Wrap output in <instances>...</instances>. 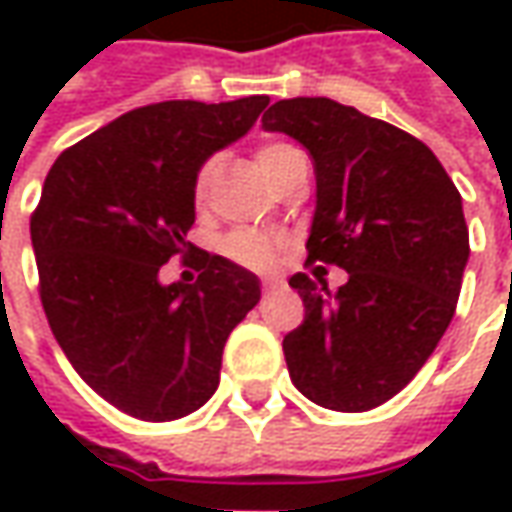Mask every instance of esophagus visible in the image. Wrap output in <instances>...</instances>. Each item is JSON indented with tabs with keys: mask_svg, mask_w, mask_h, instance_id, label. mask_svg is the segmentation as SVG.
<instances>
[{
	"mask_svg": "<svg viewBox=\"0 0 512 512\" xmlns=\"http://www.w3.org/2000/svg\"><path fill=\"white\" fill-rule=\"evenodd\" d=\"M276 287H282V279L279 276H267L265 282H262V293H273Z\"/></svg>",
	"mask_w": 512,
	"mask_h": 512,
	"instance_id": "1",
	"label": "esophagus"
}]
</instances>
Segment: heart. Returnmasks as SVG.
<instances>
[{
  "label": "heart",
  "mask_w": 512,
  "mask_h": 512,
  "mask_svg": "<svg viewBox=\"0 0 512 512\" xmlns=\"http://www.w3.org/2000/svg\"><path fill=\"white\" fill-rule=\"evenodd\" d=\"M290 150L296 148H290L285 142H265L262 148L256 150V162H259L262 173H267ZM210 176H213V159L202 162L199 170H196V176H193V202H196V207L205 205ZM279 247H282V242L276 236H267L262 230L242 227V230L227 233L225 242H222V253H225L230 262L247 267V270H267V267H273V262H276Z\"/></svg>",
  "instance_id": "obj_1"
}]
</instances>
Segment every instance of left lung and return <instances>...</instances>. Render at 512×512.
<instances>
[{
  "label": "left lung",
  "mask_w": 512,
  "mask_h": 512,
  "mask_svg": "<svg viewBox=\"0 0 512 512\" xmlns=\"http://www.w3.org/2000/svg\"><path fill=\"white\" fill-rule=\"evenodd\" d=\"M262 125L313 159L307 262L347 270L336 293L290 276L305 302L282 342L290 379L327 410H373L422 370L456 313L470 256L462 196L416 136L325 96L282 99Z\"/></svg>",
  "instance_id": "8db88e82"
}]
</instances>
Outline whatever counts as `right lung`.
<instances>
[{"label": "right lung", "instance_id": "obj_1", "mask_svg": "<svg viewBox=\"0 0 512 512\" xmlns=\"http://www.w3.org/2000/svg\"><path fill=\"white\" fill-rule=\"evenodd\" d=\"M267 96L145 105L85 136L53 162L30 216L39 296L73 370L113 407L173 422L219 387L230 330L259 305V279L193 250V176L242 139ZM185 255L200 279L162 286Z\"/></svg>", "mask_w": 512, "mask_h": 512}]
</instances>
